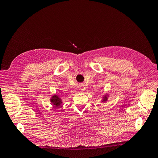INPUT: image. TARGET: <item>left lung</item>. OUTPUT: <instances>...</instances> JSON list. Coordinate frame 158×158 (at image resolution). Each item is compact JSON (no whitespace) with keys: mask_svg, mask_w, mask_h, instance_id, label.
<instances>
[{"mask_svg":"<svg viewBox=\"0 0 158 158\" xmlns=\"http://www.w3.org/2000/svg\"><path fill=\"white\" fill-rule=\"evenodd\" d=\"M109 96V94H107V93H106V94H104L103 96L102 97V102H102V103H105V102H106L107 101V99H108V97Z\"/></svg>","mask_w":158,"mask_h":158,"instance_id":"obj_1","label":"left lung"}]
</instances>
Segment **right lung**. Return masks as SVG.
Instances as JSON below:
<instances>
[{
  "instance_id": "obj_1",
  "label": "right lung",
  "mask_w": 158,
  "mask_h": 158,
  "mask_svg": "<svg viewBox=\"0 0 158 158\" xmlns=\"http://www.w3.org/2000/svg\"><path fill=\"white\" fill-rule=\"evenodd\" d=\"M50 102L53 107H59L63 104L62 99L60 97V95L58 94H54L51 95L50 98Z\"/></svg>"
}]
</instances>
